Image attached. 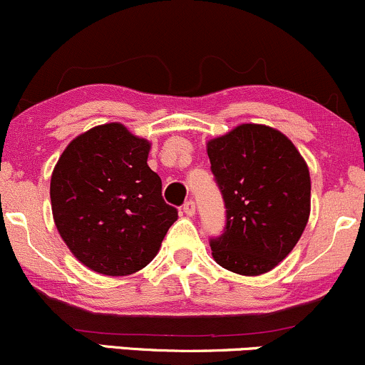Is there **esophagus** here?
<instances>
[{"instance_id": "esophagus-1", "label": "esophagus", "mask_w": 365, "mask_h": 365, "mask_svg": "<svg viewBox=\"0 0 365 365\" xmlns=\"http://www.w3.org/2000/svg\"><path fill=\"white\" fill-rule=\"evenodd\" d=\"M182 210H183V213L187 215V217H192V215L195 213V202L192 201V199H189V201L183 202Z\"/></svg>"}]
</instances>
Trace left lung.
<instances>
[{
	"mask_svg": "<svg viewBox=\"0 0 365 365\" xmlns=\"http://www.w3.org/2000/svg\"><path fill=\"white\" fill-rule=\"evenodd\" d=\"M206 148L225 205L224 232L210 240L213 259L237 274L267 273L308 224V166L285 134L260 124L237 125Z\"/></svg>",
	"mask_w": 365,
	"mask_h": 365,
	"instance_id": "left-lung-1",
	"label": "left lung"
}]
</instances>
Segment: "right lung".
I'll return each mask as SVG.
<instances>
[{
  "mask_svg": "<svg viewBox=\"0 0 365 365\" xmlns=\"http://www.w3.org/2000/svg\"><path fill=\"white\" fill-rule=\"evenodd\" d=\"M150 143L122 124L80 134L53 168L56 227L89 269L125 276L157 255L178 212L163 199V182L148 168Z\"/></svg>",
  "mask_w": 365,
  "mask_h": 365,
  "instance_id": "right-lung-1",
  "label": "right lung"
}]
</instances>
